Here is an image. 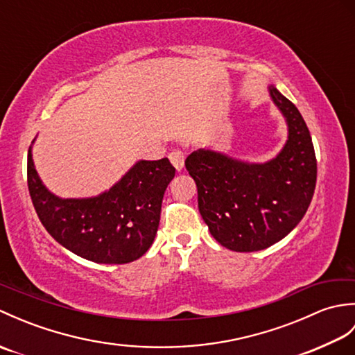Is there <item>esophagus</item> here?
<instances>
[{
	"label": "esophagus",
	"instance_id": "1",
	"mask_svg": "<svg viewBox=\"0 0 355 355\" xmlns=\"http://www.w3.org/2000/svg\"><path fill=\"white\" fill-rule=\"evenodd\" d=\"M169 160H171L173 168H175L177 171H182L183 169V166H184V154L180 149H173L172 150V153L169 154Z\"/></svg>",
	"mask_w": 355,
	"mask_h": 355
}]
</instances>
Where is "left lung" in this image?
<instances>
[{"label":"left lung","instance_id":"8db88e82","mask_svg":"<svg viewBox=\"0 0 355 355\" xmlns=\"http://www.w3.org/2000/svg\"><path fill=\"white\" fill-rule=\"evenodd\" d=\"M288 140L275 158L247 163L212 149L186 158L198 189V209L212 236L233 252H258L296 227L313 200L318 162L310 131L296 105L271 85Z\"/></svg>","mask_w":355,"mask_h":355}]
</instances>
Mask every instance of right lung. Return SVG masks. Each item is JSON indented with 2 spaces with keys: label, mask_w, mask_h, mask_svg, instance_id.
<instances>
[{
  "label": "right lung",
  "mask_w": 355,
  "mask_h": 355,
  "mask_svg": "<svg viewBox=\"0 0 355 355\" xmlns=\"http://www.w3.org/2000/svg\"><path fill=\"white\" fill-rule=\"evenodd\" d=\"M173 175L168 158L140 160L97 197L59 198L37 175L32 146L27 155L28 192L45 230L74 254L97 263L132 262L148 252Z\"/></svg>",
  "instance_id": "add662e5"
}]
</instances>
